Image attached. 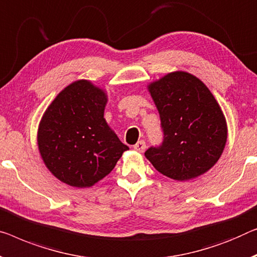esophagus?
<instances>
[{"label":"esophagus","instance_id":"obj_1","mask_svg":"<svg viewBox=\"0 0 257 257\" xmlns=\"http://www.w3.org/2000/svg\"><path fill=\"white\" fill-rule=\"evenodd\" d=\"M145 148H147V144H145L144 141H139L135 145H134V150L137 152H143L145 150Z\"/></svg>","mask_w":257,"mask_h":257}]
</instances>
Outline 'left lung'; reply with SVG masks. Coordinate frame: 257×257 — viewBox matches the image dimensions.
<instances>
[{
	"label": "left lung",
	"instance_id": "1",
	"mask_svg": "<svg viewBox=\"0 0 257 257\" xmlns=\"http://www.w3.org/2000/svg\"><path fill=\"white\" fill-rule=\"evenodd\" d=\"M158 109L164 141L145 157L163 175L186 181L208 172L220 158L227 125L205 84L186 71L167 74L148 85Z\"/></svg>",
	"mask_w": 257,
	"mask_h": 257
}]
</instances>
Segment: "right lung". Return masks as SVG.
I'll use <instances>...</instances> for the list:
<instances>
[{
  "instance_id": "obj_1",
  "label": "right lung",
  "mask_w": 257,
  "mask_h": 257,
  "mask_svg": "<svg viewBox=\"0 0 257 257\" xmlns=\"http://www.w3.org/2000/svg\"><path fill=\"white\" fill-rule=\"evenodd\" d=\"M107 94L90 80L69 84L47 107L38 148L51 173L71 187L87 188L108 175L129 150L104 117Z\"/></svg>"
}]
</instances>
